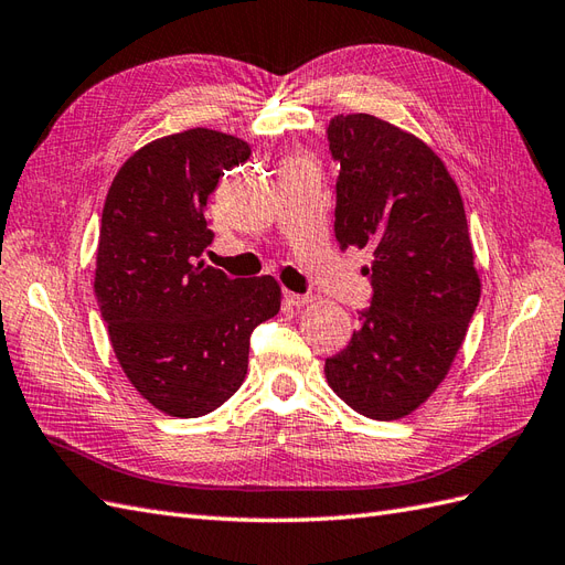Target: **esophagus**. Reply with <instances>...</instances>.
<instances>
[{"instance_id": "34e87169", "label": "esophagus", "mask_w": 565, "mask_h": 565, "mask_svg": "<svg viewBox=\"0 0 565 565\" xmlns=\"http://www.w3.org/2000/svg\"><path fill=\"white\" fill-rule=\"evenodd\" d=\"M284 298H286L288 306H294V308H302V306H308V302H312V296H300V294H294V291H286Z\"/></svg>"}]
</instances>
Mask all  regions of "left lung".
Instances as JSON below:
<instances>
[{
    "instance_id": "8db88e82",
    "label": "left lung",
    "mask_w": 565,
    "mask_h": 565,
    "mask_svg": "<svg viewBox=\"0 0 565 565\" xmlns=\"http://www.w3.org/2000/svg\"><path fill=\"white\" fill-rule=\"evenodd\" d=\"M327 136L341 164L334 234L372 255L374 294L324 374L360 415L401 420L437 392L480 302L466 207L441 157L403 128L339 114Z\"/></svg>"
}]
</instances>
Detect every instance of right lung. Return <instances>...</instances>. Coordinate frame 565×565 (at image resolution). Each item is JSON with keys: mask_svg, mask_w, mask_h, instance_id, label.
<instances>
[{"mask_svg": "<svg viewBox=\"0 0 565 565\" xmlns=\"http://www.w3.org/2000/svg\"><path fill=\"white\" fill-rule=\"evenodd\" d=\"M250 145L212 128L157 138L114 177L99 226L95 296L136 392L171 417H200L238 392L250 331L281 308L274 277L228 279L200 259L207 198Z\"/></svg>", "mask_w": 565, "mask_h": 565, "instance_id": "right-lung-1", "label": "right lung"}]
</instances>
